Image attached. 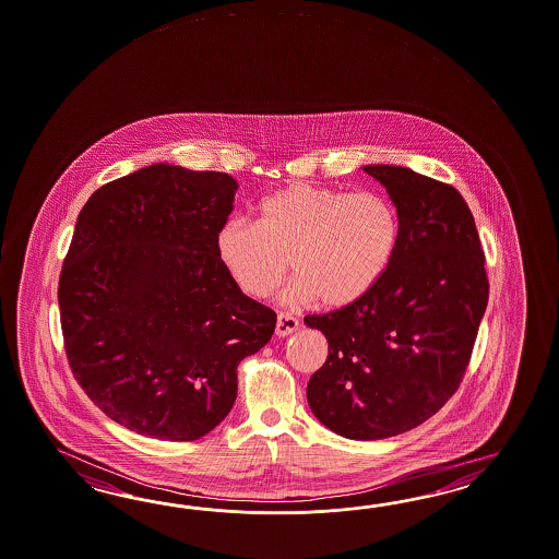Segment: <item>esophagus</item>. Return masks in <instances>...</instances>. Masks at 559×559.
<instances>
[{"instance_id":"1","label":"esophagus","mask_w":559,"mask_h":559,"mask_svg":"<svg viewBox=\"0 0 559 559\" xmlns=\"http://www.w3.org/2000/svg\"><path fill=\"white\" fill-rule=\"evenodd\" d=\"M300 328L299 319L295 314L290 313H278L276 317V335L278 337H286L290 333H295Z\"/></svg>"}]
</instances>
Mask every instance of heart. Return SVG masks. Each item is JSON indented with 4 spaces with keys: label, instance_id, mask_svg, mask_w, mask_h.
I'll list each match as a JSON object with an SVG mask.
<instances>
[{
    "label": "heart",
    "instance_id": "obj_1",
    "mask_svg": "<svg viewBox=\"0 0 559 559\" xmlns=\"http://www.w3.org/2000/svg\"><path fill=\"white\" fill-rule=\"evenodd\" d=\"M400 242L395 205L378 191H347L288 183L264 195L257 222L226 219L216 254L240 290L252 299L273 295L288 273V302L317 299L341 309L364 299L388 273Z\"/></svg>",
    "mask_w": 559,
    "mask_h": 559
}]
</instances>
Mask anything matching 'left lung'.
Listing matches in <instances>:
<instances>
[{
  "label": "left lung",
  "mask_w": 559,
  "mask_h": 559,
  "mask_svg": "<svg viewBox=\"0 0 559 559\" xmlns=\"http://www.w3.org/2000/svg\"><path fill=\"white\" fill-rule=\"evenodd\" d=\"M400 216V242L364 299L305 323L329 341L307 400L319 423L380 440L426 423L459 390L489 300L485 252L463 195L408 167L368 165Z\"/></svg>",
  "instance_id": "left-lung-1"
}]
</instances>
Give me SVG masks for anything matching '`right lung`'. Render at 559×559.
<instances>
[{
    "label": "right lung",
    "instance_id": "obj_1",
    "mask_svg": "<svg viewBox=\"0 0 559 559\" xmlns=\"http://www.w3.org/2000/svg\"><path fill=\"white\" fill-rule=\"evenodd\" d=\"M236 190L228 174L150 165L79 214L58 281L67 359L93 404L136 435L188 442L214 430L238 364L273 337L276 313L216 254Z\"/></svg>",
    "mask_w": 559,
    "mask_h": 559
}]
</instances>
